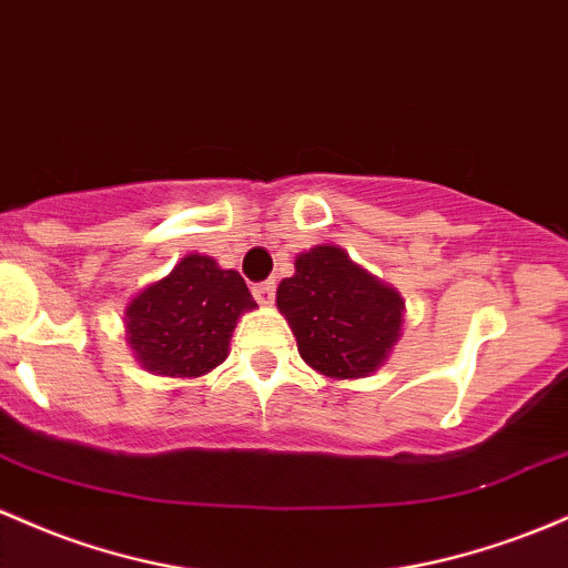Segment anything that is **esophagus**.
<instances>
[{
  "label": "esophagus",
  "mask_w": 568,
  "mask_h": 568,
  "mask_svg": "<svg viewBox=\"0 0 568 568\" xmlns=\"http://www.w3.org/2000/svg\"><path fill=\"white\" fill-rule=\"evenodd\" d=\"M253 296H255V302L261 304V307H272V304H274V283H272V280H270V283L255 285Z\"/></svg>",
  "instance_id": "34e87169"
}]
</instances>
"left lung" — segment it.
Masks as SVG:
<instances>
[{"label":"left lung","instance_id":"left-lung-1","mask_svg":"<svg viewBox=\"0 0 568 568\" xmlns=\"http://www.w3.org/2000/svg\"><path fill=\"white\" fill-rule=\"evenodd\" d=\"M294 266L277 285V310L304 364L328 379L377 372L402 336V294L328 242L298 253Z\"/></svg>","mask_w":568,"mask_h":568}]
</instances>
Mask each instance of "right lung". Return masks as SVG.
I'll use <instances>...</instances> for the list:
<instances>
[{"instance_id": "obj_1", "label": "right lung", "mask_w": 568, "mask_h": 568, "mask_svg": "<svg viewBox=\"0 0 568 568\" xmlns=\"http://www.w3.org/2000/svg\"><path fill=\"white\" fill-rule=\"evenodd\" d=\"M258 307L240 272L189 253L145 285L123 313L136 364L159 377L196 379L221 366L242 315Z\"/></svg>"}]
</instances>
